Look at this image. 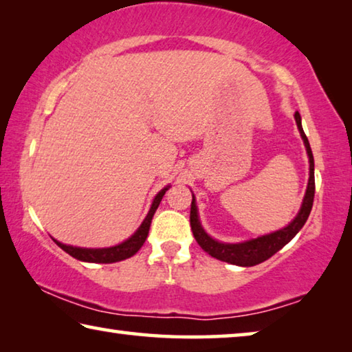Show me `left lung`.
I'll return each instance as SVG.
<instances>
[{
	"label": "left lung",
	"instance_id": "1",
	"mask_svg": "<svg viewBox=\"0 0 352 352\" xmlns=\"http://www.w3.org/2000/svg\"><path fill=\"white\" fill-rule=\"evenodd\" d=\"M295 121H296L298 130H300L302 142H305L307 158H309V180H307L306 194H305V199H302L300 211H298L294 220H292L287 226H284L281 230L273 231V233L258 236L254 237V239H248V241L236 242V243L220 242L208 234L204 226H201L197 201H195V197L192 194V204H190V230H192V234L195 237V241L199 242V245L204 248L208 254H211L212 258L228 262V264L241 265V267L258 265L261 262L272 258L276 252H279V250H281L285 243H289L292 239H294V237L298 234V231L305 226L309 214H311V210H312L314 194H315L314 155H312L307 136L305 133V130H302L301 116L298 111L295 113Z\"/></svg>",
	"mask_w": 352,
	"mask_h": 352
}]
</instances>
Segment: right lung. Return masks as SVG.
<instances>
[{
	"label": "right lung",
	"mask_w": 352,
	"mask_h": 352,
	"mask_svg": "<svg viewBox=\"0 0 352 352\" xmlns=\"http://www.w3.org/2000/svg\"><path fill=\"white\" fill-rule=\"evenodd\" d=\"M170 186L163 188L160 192L155 195V199L151 205V210H148L147 216L142 220V223L140 225V228L135 231V233L121 243L113 247H105V248H83V247H73V245H67V243L58 242L57 239L54 241L58 247H60L63 252H67L69 256L79 259L82 262H94V264H111V262H119L124 261L127 258H132V256L138 252V250L142 247V243L146 242L148 230H151V223L153 219V214L157 211V208L160 206V201H162L163 195L166 194Z\"/></svg>",
	"instance_id": "add662e5"
}]
</instances>
